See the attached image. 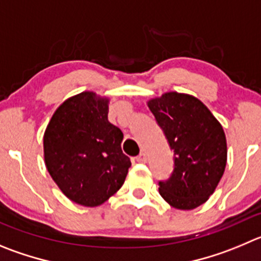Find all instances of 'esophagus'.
<instances>
[{
    "instance_id": "obj_1",
    "label": "esophagus",
    "mask_w": 261,
    "mask_h": 261,
    "mask_svg": "<svg viewBox=\"0 0 261 261\" xmlns=\"http://www.w3.org/2000/svg\"><path fill=\"white\" fill-rule=\"evenodd\" d=\"M136 162H139V164H145L147 162V155H145V153H140L136 157Z\"/></svg>"
}]
</instances>
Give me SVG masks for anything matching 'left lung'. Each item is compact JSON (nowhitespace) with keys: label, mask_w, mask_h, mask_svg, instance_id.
Segmentation results:
<instances>
[{"label":"left lung","mask_w":261,"mask_h":261,"mask_svg":"<svg viewBox=\"0 0 261 261\" xmlns=\"http://www.w3.org/2000/svg\"><path fill=\"white\" fill-rule=\"evenodd\" d=\"M174 150V171L160 181V194L175 208L192 210L215 192L226 165V139L220 122L197 97L166 92L148 101Z\"/></svg>","instance_id":"obj_1"}]
</instances>
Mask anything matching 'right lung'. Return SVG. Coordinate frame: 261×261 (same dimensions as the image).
Segmentation results:
<instances>
[{
	"label": "right lung",
	"instance_id": "add662e5",
	"mask_svg": "<svg viewBox=\"0 0 261 261\" xmlns=\"http://www.w3.org/2000/svg\"><path fill=\"white\" fill-rule=\"evenodd\" d=\"M107 97L85 91L69 97L51 117L43 135L48 174L75 203L95 207L125 182L130 158L122 131L108 121Z\"/></svg>",
	"mask_w": 261,
	"mask_h": 261
}]
</instances>
